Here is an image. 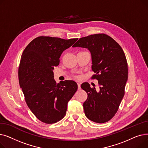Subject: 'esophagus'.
I'll list each match as a JSON object with an SVG mask.
<instances>
[{
    "instance_id": "esophagus-1",
    "label": "esophagus",
    "mask_w": 148,
    "mask_h": 148,
    "mask_svg": "<svg viewBox=\"0 0 148 148\" xmlns=\"http://www.w3.org/2000/svg\"><path fill=\"white\" fill-rule=\"evenodd\" d=\"M77 86H78V89H79V90H80V89H81V85H80V83H77Z\"/></svg>"
}]
</instances>
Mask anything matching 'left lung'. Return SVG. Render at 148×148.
<instances>
[{
  "instance_id": "8db88e82",
  "label": "left lung",
  "mask_w": 148,
  "mask_h": 148,
  "mask_svg": "<svg viewBox=\"0 0 148 148\" xmlns=\"http://www.w3.org/2000/svg\"><path fill=\"white\" fill-rule=\"evenodd\" d=\"M73 47L88 49L92 56L93 79L98 82L99 89L83 83L81 88L88 94L83 103L86 117L97 123L110 121L118 112L125 94L128 69L127 59L120 45L104 34L80 38Z\"/></svg>"
}]
</instances>
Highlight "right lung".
Returning <instances> with one entry per match:
<instances>
[{
    "label": "right lung",
    "mask_w": 148,
    "mask_h": 148,
    "mask_svg": "<svg viewBox=\"0 0 148 148\" xmlns=\"http://www.w3.org/2000/svg\"><path fill=\"white\" fill-rule=\"evenodd\" d=\"M77 40L40 36L22 53L18 67L20 86L29 109L44 123H54L64 118L68 102L78 88L73 80L56 83L53 71L59 64L62 52Z\"/></svg>",
    "instance_id": "right-lung-1"
}]
</instances>
